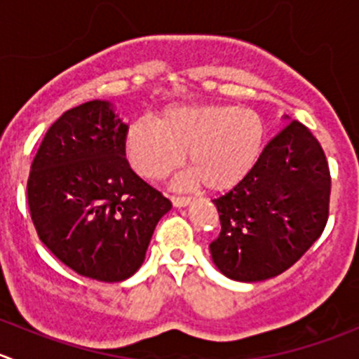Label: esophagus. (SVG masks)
<instances>
[{
    "label": "esophagus",
    "mask_w": 359,
    "mask_h": 359,
    "mask_svg": "<svg viewBox=\"0 0 359 359\" xmlns=\"http://www.w3.org/2000/svg\"><path fill=\"white\" fill-rule=\"evenodd\" d=\"M172 203H173V207H177V208L187 207V205L191 203V198H186V196H172Z\"/></svg>",
    "instance_id": "obj_1"
}]
</instances>
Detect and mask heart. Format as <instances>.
Wrapping results in <instances>:
<instances>
[{
  "mask_svg": "<svg viewBox=\"0 0 359 359\" xmlns=\"http://www.w3.org/2000/svg\"><path fill=\"white\" fill-rule=\"evenodd\" d=\"M266 128L259 114L229 105H187L166 109L158 117L128 128L124 154L138 175L159 180L186 159L191 170L177 187L203 184L224 193L250 175L259 163Z\"/></svg>",
  "mask_w": 359,
  "mask_h": 359,
  "instance_id": "obj_1",
  "label": "heart"
}]
</instances>
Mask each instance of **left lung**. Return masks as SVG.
Returning a JSON list of instances; mask_svg holds the SVG:
<instances>
[{"label": "left lung", "instance_id": "8db88e82", "mask_svg": "<svg viewBox=\"0 0 359 359\" xmlns=\"http://www.w3.org/2000/svg\"><path fill=\"white\" fill-rule=\"evenodd\" d=\"M284 119L250 175L214 200L221 233L210 243L212 261L231 280L286 272L328 221L332 179L321 144L302 123Z\"/></svg>", "mask_w": 359, "mask_h": 359}]
</instances>
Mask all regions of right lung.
<instances>
[{
  "label": "right lung",
  "mask_w": 359,
  "mask_h": 359,
  "mask_svg": "<svg viewBox=\"0 0 359 359\" xmlns=\"http://www.w3.org/2000/svg\"><path fill=\"white\" fill-rule=\"evenodd\" d=\"M128 128L110 102L68 110L45 133L27 179L31 219L45 247L73 272L102 283L137 272L172 208L130 168Z\"/></svg>",
  "instance_id": "right-lung-1"
}]
</instances>
